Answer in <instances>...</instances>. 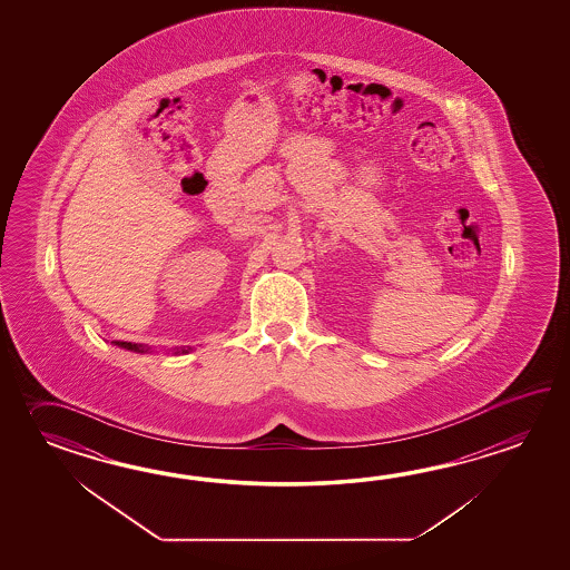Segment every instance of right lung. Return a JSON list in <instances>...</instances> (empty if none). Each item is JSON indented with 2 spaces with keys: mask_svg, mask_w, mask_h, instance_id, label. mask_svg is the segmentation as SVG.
<instances>
[{
  "mask_svg": "<svg viewBox=\"0 0 570 570\" xmlns=\"http://www.w3.org/2000/svg\"><path fill=\"white\" fill-rule=\"evenodd\" d=\"M116 346H120V348H126V351L134 352H148L150 348L148 346H142V344H134V342H114ZM187 351H191V348H187ZM185 348L183 351H175V354H179V352H187Z\"/></svg>",
  "mask_w": 570,
  "mask_h": 570,
  "instance_id": "add662e5",
  "label": "right lung"
}]
</instances>
